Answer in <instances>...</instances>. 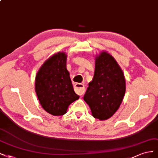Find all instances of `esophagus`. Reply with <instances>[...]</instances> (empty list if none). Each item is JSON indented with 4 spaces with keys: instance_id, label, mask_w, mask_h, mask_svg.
Returning a JSON list of instances; mask_svg holds the SVG:
<instances>
[{
    "instance_id": "obj_1",
    "label": "esophagus",
    "mask_w": 158,
    "mask_h": 158,
    "mask_svg": "<svg viewBox=\"0 0 158 158\" xmlns=\"http://www.w3.org/2000/svg\"><path fill=\"white\" fill-rule=\"evenodd\" d=\"M75 92L79 95H83L85 93V86L81 83H77L74 85Z\"/></svg>"
}]
</instances>
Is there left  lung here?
Here are the masks:
<instances>
[{"label": "left lung", "mask_w": 158, "mask_h": 158, "mask_svg": "<svg viewBox=\"0 0 158 158\" xmlns=\"http://www.w3.org/2000/svg\"><path fill=\"white\" fill-rule=\"evenodd\" d=\"M125 90L123 70L112 55L102 50L95 56L94 77L83 97L92 115L100 121L110 118L119 109Z\"/></svg>", "instance_id": "obj_1"}]
</instances>
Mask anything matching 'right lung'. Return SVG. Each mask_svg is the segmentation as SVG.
Listing matches in <instances>:
<instances>
[{
  "label": "right lung",
  "instance_id": "1",
  "mask_svg": "<svg viewBox=\"0 0 158 158\" xmlns=\"http://www.w3.org/2000/svg\"><path fill=\"white\" fill-rule=\"evenodd\" d=\"M66 60L65 52L54 54L40 66L35 77V89L39 102L54 116L64 115L69 106L79 98L74 92Z\"/></svg>",
  "mask_w": 158,
  "mask_h": 158
}]
</instances>
